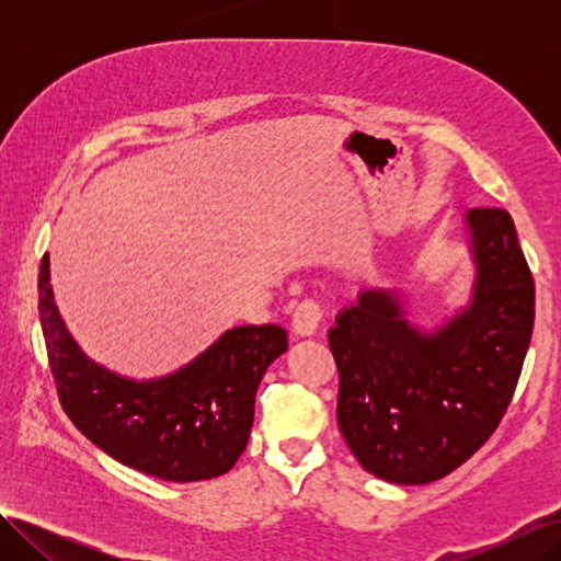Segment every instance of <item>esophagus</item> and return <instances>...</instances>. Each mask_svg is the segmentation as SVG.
<instances>
[{
  "label": "esophagus",
  "instance_id": "34e87169",
  "mask_svg": "<svg viewBox=\"0 0 561 561\" xmlns=\"http://www.w3.org/2000/svg\"><path fill=\"white\" fill-rule=\"evenodd\" d=\"M320 320H322L320 304L313 299H304L293 313V330L299 336H311L316 334Z\"/></svg>",
  "mask_w": 561,
  "mask_h": 561
}]
</instances>
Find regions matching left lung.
Masks as SVG:
<instances>
[{
  "mask_svg": "<svg viewBox=\"0 0 561 561\" xmlns=\"http://www.w3.org/2000/svg\"><path fill=\"white\" fill-rule=\"evenodd\" d=\"M472 299L433 334L398 295L365 290L328 332L336 421L360 466L393 484L445 478L499 428L534 332V276L503 208L466 215Z\"/></svg>",
  "mask_w": 561,
  "mask_h": 561,
  "instance_id": "1",
  "label": "left lung"
}]
</instances>
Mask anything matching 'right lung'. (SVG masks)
Here are the masks:
<instances>
[{"label":"right lung","mask_w":561,"mask_h":561,"mask_svg":"<svg viewBox=\"0 0 561 561\" xmlns=\"http://www.w3.org/2000/svg\"><path fill=\"white\" fill-rule=\"evenodd\" d=\"M39 318L65 414L118 463L168 482L219 478L248 445L254 396L266 367L287 351L280 325L227 330L196 360L154 381L118 377L77 346L39 266Z\"/></svg>","instance_id":"right-lung-1"}]
</instances>
